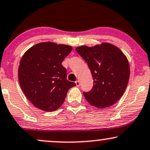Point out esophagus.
<instances>
[{
  "mask_svg": "<svg viewBox=\"0 0 150 150\" xmlns=\"http://www.w3.org/2000/svg\"><path fill=\"white\" fill-rule=\"evenodd\" d=\"M75 84H76L77 86H80V82L79 80H77L76 82H75Z\"/></svg>",
  "mask_w": 150,
  "mask_h": 150,
  "instance_id": "1",
  "label": "esophagus"
}]
</instances>
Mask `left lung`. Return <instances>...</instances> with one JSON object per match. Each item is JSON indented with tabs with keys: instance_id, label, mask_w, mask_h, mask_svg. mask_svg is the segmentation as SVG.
<instances>
[{
	"instance_id": "obj_1",
	"label": "left lung",
	"mask_w": 150,
	"mask_h": 150,
	"mask_svg": "<svg viewBox=\"0 0 150 150\" xmlns=\"http://www.w3.org/2000/svg\"><path fill=\"white\" fill-rule=\"evenodd\" d=\"M91 70L93 86L84 92L88 103L102 109L118 101L125 91L130 77V66L120 48L108 42L93 47L82 45L75 49Z\"/></svg>"
}]
</instances>
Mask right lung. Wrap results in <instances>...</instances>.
I'll use <instances>...</instances> for the list:
<instances>
[{
  "label": "right lung",
  "mask_w": 150,
  "mask_h": 150,
  "mask_svg": "<svg viewBox=\"0 0 150 150\" xmlns=\"http://www.w3.org/2000/svg\"><path fill=\"white\" fill-rule=\"evenodd\" d=\"M71 51L67 45L43 42L23 54L18 78L23 93L35 107L56 110L64 103L68 89L75 86L66 80V69L61 64Z\"/></svg>",
  "instance_id": "obj_1"
}]
</instances>
